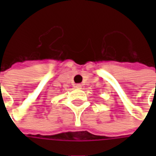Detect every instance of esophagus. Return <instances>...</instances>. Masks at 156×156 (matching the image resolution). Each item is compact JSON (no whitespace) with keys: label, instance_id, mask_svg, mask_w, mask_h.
Returning <instances> with one entry per match:
<instances>
[{"label":"esophagus","instance_id":"esophagus-1","mask_svg":"<svg viewBox=\"0 0 156 156\" xmlns=\"http://www.w3.org/2000/svg\"><path fill=\"white\" fill-rule=\"evenodd\" d=\"M81 87L82 85L80 84V83H77V84H76V88H81Z\"/></svg>","mask_w":156,"mask_h":156}]
</instances>
